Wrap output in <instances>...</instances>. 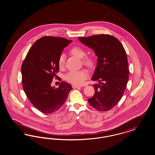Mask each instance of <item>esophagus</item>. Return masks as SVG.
Masks as SVG:
<instances>
[{
	"mask_svg": "<svg viewBox=\"0 0 155 155\" xmlns=\"http://www.w3.org/2000/svg\"><path fill=\"white\" fill-rule=\"evenodd\" d=\"M72 87H73V88L74 89L78 88H81V87H82V86H80V85H75V84H73V85H72Z\"/></svg>",
	"mask_w": 155,
	"mask_h": 155,
	"instance_id": "1",
	"label": "esophagus"
}]
</instances>
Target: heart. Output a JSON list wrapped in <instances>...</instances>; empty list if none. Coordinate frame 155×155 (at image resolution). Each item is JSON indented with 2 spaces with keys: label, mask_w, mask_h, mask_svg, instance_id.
Instances as JSON below:
<instances>
[{
  "label": "heart",
  "mask_w": 155,
  "mask_h": 155,
  "mask_svg": "<svg viewBox=\"0 0 155 155\" xmlns=\"http://www.w3.org/2000/svg\"><path fill=\"white\" fill-rule=\"evenodd\" d=\"M71 53L75 56L78 58H82L85 54V51L80 46H75L71 49ZM65 61V54L64 53H61L59 56L58 59V64L59 67H61L64 64ZM83 63L89 67H92L94 66L95 60L93 58L90 56H86L82 60ZM89 77V72L86 69H82L78 71H71L66 75L65 78L66 81L70 83L80 85L82 84L84 81L87 79Z\"/></svg>",
  "instance_id": "1"
}]
</instances>
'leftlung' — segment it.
<instances>
[{
	"label": "left lung",
	"mask_w": 155,
	"mask_h": 155,
	"mask_svg": "<svg viewBox=\"0 0 155 155\" xmlns=\"http://www.w3.org/2000/svg\"><path fill=\"white\" fill-rule=\"evenodd\" d=\"M81 43L91 48L97 59L92 81L95 94L88 101L99 111H107L114 107L121 99L129 78L128 63L125 49L113 36L100 34L80 37Z\"/></svg>",
	"instance_id": "left-lung-1"
}]
</instances>
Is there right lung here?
I'll return each instance as SVG.
<instances>
[{
  "label": "right lung",
  "instance_id": "1",
  "mask_svg": "<svg viewBox=\"0 0 155 155\" xmlns=\"http://www.w3.org/2000/svg\"><path fill=\"white\" fill-rule=\"evenodd\" d=\"M71 41L64 38L42 37L32 46L22 63L23 89L31 103L45 114L59 110L73 89L65 82H61L58 88L51 86L53 77H58L59 56Z\"/></svg>",
  "mask_w": 155,
  "mask_h": 155
}]
</instances>
